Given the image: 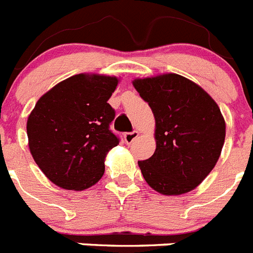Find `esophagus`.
<instances>
[{"instance_id": "esophagus-1", "label": "esophagus", "mask_w": 253, "mask_h": 253, "mask_svg": "<svg viewBox=\"0 0 253 253\" xmlns=\"http://www.w3.org/2000/svg\"><path fill=\"white\" fill-rule=\"evenodd\" d=\"M138 135H139V133H138L137 130H133L130 131V133H125L124 134V140L126 144H130V143H133L134 140L137 139Z\"/></svg>"}]
</instances>
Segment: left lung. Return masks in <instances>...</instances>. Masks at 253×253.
I'll list each match as a JSON object with an SVG mask.
<instances>
[{
	"label": "left lung",
	"mask_w": 253,
	"mask_h": 253,
	"mask_svg": "<svg viewBox=\"0 0 253 253\" xmlns=\"http://www.w3.org/2000/svg\"><path fill=\"white\" fill-rule=\"evenodd\" d=\"M156 119V151L138 161L147 184L163 195L195 189L218 161L225 138L220 109L202 87L175 73L133 81Z\"/></svg>",
	"instance_id": "obj_1"
}]
</instances>
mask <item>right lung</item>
<instances>
[{"mask_svg":"<svg viewBox=\"0 0 253 253\" xmlns=\"http://www.w3.org/2000/svg\"><path fill=\"white\" fill-rule=\"evenodd\" d=\"M118 78L76 75L44 93L28 118L29 148L44 175L66 190L88 189L102 177L106 153L119 144L107 100Z\"/></svg>","mask_w":253,"mask_h":253,"instance_id":"obj_1","label":"right lung"}]
</instances>
